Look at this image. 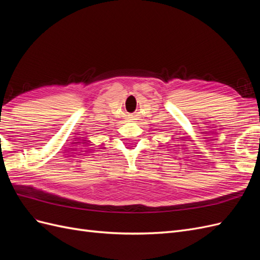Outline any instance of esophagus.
<instances>
[{
	"mask_svg": "<svg viewBox=\"0 0 260 260\" xmlns=\"http://www.w3.org/2000/svg\"><path fill=\"white\" fill-rule=\"evenodd\" d=\"M128 120H135V116H129Z\"/></svg>",
	"mask_w": 260,
	"mask_h": 260,
	"instance_id": "1",
	"label": "esophagus"
}]
</instances>
